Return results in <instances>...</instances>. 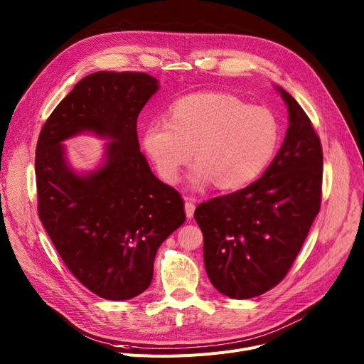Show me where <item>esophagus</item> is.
Segmentation results:
<instances>
[{"label": "esophagus", "mask_w": 364, "mask_h": 364, "mask_svg": "<svg viewBox=\"0 0 364 364\" xmlns=\"http://www.w3.org/2000/svg\"><path fill=\"white\" fill-rule=\"evenodd\" d=\"M194 211H196V200L191 198V197H185V213H186V218L191 219L194 216Z\"/></svg>", "instance_id": "esophagus-1"}]
</instances>
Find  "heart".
<instances>
[{"label": "heart", "instance_id": "1", "mask_svg": "<svg viewBox=\"0 0 364 364\" xmlns=\"http://www.w3.org/2000/svg\"><path fill=\"white\" fill-rule=\"evenodd\" d=\"M141 144L159 175L168 183L181 178L194 157L191 183L216 182L233 189L257 178L279 144V123L266 107H252L222 92H198L176 100L167 120L149 122Z\"/></svg>", "mask_w": 364, "mask_h": 364}]
</instances>
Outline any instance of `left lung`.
Listing matches in <instances>:
<instances>
[{
    "label": "left lung",
    "instance_id": "8db88e82",
    "mask_svg": "<svg viewBox=\"0 0 364 364\" xmlns=\"http://www.w3.org/2000/svg\"><path fill=\"white\" fill-rule=\"evenodd\" d=\"M289 126L263 176L201 203L194 218L204 237L210 282L247 300L279 284L300 252L322 203L323 153L311 120L285 90Z\"/></svg>",
    "mask_w": 364,
    "mask_h": 364
}]
</instances>
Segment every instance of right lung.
<instances>
[{"mask_svg": "<svg viewBox=\"0 0 364 364\" xmlns=\"http://www.w3.org/2000/svg\"><path fill=\"white\" fill-rule=\"evenodd\" d=\"M159 90L141 72H95L79 80L44 123L35 153L38 215L63 263L105 300H129L153 281L163 241L185 222L179 192L141 153L136 122ZM82 132L112 139L105 164L85 177L60 141Z\"/></svg>", "mask_w": 364, "mask_h": 364, "instance_id": "right-lung-1", "label": "right lung"}]
</instances>
